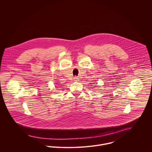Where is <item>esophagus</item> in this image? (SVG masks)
Listing matches in <instances>:
<instances>
[{
    "label": "esophagus",
    "instance_id": "obj_1",
    "mask_svg": "<svg viewBox=\"0 0 152 152\" xmlns=\"http://www.w3.org/2000/svg\"><path fill=\"white\" fill-rule=\"evenodd\" d=\"M74 81H79V78L78 77H75L74 78Z\"/></svg>",
    "mask_w": 152,
    "mask_h": 152
}]
</instances>
